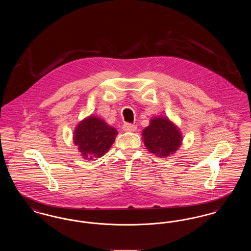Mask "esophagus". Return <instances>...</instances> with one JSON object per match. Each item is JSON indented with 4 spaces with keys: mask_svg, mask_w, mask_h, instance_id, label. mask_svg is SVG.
I'll use <instances>...</instances> for the list:
<instances>
[{
    "mask_svg": "<svg viewBox=\"0 0 251 251\" xmlns=\"http://www.w3.org/2000/svg\"><path fill=\"white\" fill-rule=\"evenodd\" d=\"M122 129L125 131H135L136 130V126L131 124V123H125L123 126H122Z\"/></svg>",
    "mask_w": 251,
    "mask_h": 251,
    "instance_id": "obj_1",
    "label": "esophagus"
}]
</instances>
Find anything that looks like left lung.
<instances>
[{
    "mask_svg": "<svg viewBox=\"0 0 251 251\" xmlns=\"http://www.w3.org/2000/svg\"><path fill=\"white\" fill-rule=\"evenodd\" d=\"M143 138L149 151L159 157L173 154L181 142L177 127L165 118L151 120L150 126L143 130Z\"/></svg>",
    "mask_w": 251,
    "mask_h": 251,
    "instance_id": "8db88e82",
    "label": "left lung"
}]
</instances>
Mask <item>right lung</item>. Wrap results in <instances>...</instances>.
I'll list each match as a JSON object with an SVG mask.
<instances>
[{
  "label": "right lung",
  "instance_id": "obj_1",
  "mask_svg": "<svg viewBox=\"0 0 251 251\" xmlns=\"http://www.w3.org/2000/svg\"><path fill=\"white\" fill-rule=\"evenodd\" d=\"M118 131L96 117L83 120L74 132V143L84 159L93 160L107 152Z\"/></svg>",
  "mask_w": 251,
  "mask_h": 251
}]
</instances>
